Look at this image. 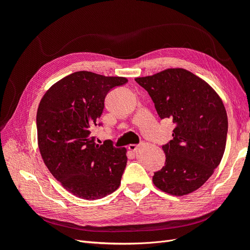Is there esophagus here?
<instances>
[{
	"label": "esophagus",
	"instance_id": "1",
	"mask_svg": "<svg viewBox=\"0 0 250 250\" xmlns=\"http://www.w3.org/2000/svg\"><path fill=\"white\" fill-rule=\"evenodd\" d=\"M139 147H140V145H135V144H131V145L128 146V149H129L130 151H135Z\"/></svg>",
	"mask_w": 250,
	"mask_h": 250
}]
</instances>
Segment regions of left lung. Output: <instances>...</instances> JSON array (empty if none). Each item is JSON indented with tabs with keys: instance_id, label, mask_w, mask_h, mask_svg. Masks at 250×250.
Here are the masks:
<instances>
[{
	"instance_id": "obj_1",
	"label": "left lung",
	"mask_w": 250,
	"mask_h": 250,
	"mask_svg": "<svg viewBox=\"0 0 250 250\" xmlns=\"http://www.w3.org/2000/svg\"><path fill=\"white\" fill-rule=\"evenodd\" d=\"M152 99L161 119L175 124L163 145L164 167L154 172L160 190L183 196L199 188L220 164L228 135V115L208 83L185 69H168L135 78Z\"/></svg>"
}]
</instances>
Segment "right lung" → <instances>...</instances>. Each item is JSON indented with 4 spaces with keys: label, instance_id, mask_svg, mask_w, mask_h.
I'll list each match as a JSON object with an SVG mask.
<instances>
[{
    "label": "right lung",
    "instance_id": "right-lung-1",
    "mask_svg": "<svg viewBox=\"0 0 250 250\" xmlns=\"http://www.w3.org/2000/svg\"><path fill=\"white\" fill-rule=\"evenodd\" d=\"M127 81L75 72L53 84L41 100L36 126L43 163L65 190L79 198L105 197L121 184L126 149L115 147L110 140L99 145L92 131L102 125L105 97Z\"/></svg>",
    "mask_w": 250,
    "mask_h": 250
}]
</instances>
